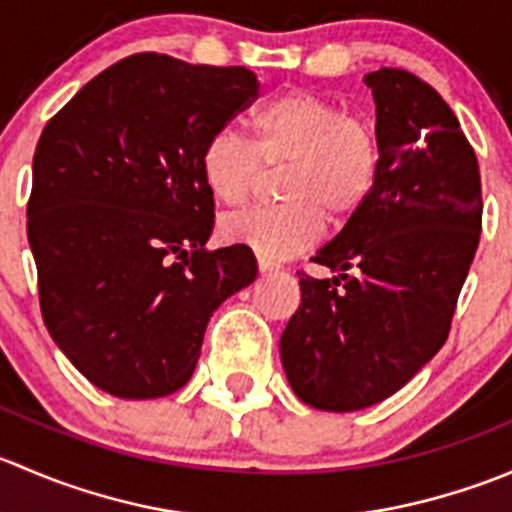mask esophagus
Segmentation results:
<instances>
[{
    "label": "esophagus",
    "instance_id": "1",
    "mask_svg": "<svg viewBox=\"0 0 512 512\" xmlns=\"http://www.w3.org/2000/svg\"><path fill=\"white\" fill-rule=\"evenodd\" d=\"M257 270H260L262 275H267V272H277V270H280V265H277V262H272V260H267V257L257 255Z\"/></svg>",
    "mask_w": 512,
    "mask_h": 512
}]
</instances>
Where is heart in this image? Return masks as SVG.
Returning <instances> with one entry per match:
<instances>
[{
  "instance_id": "b5f03b06",
  "label": "heart",
  "mask_w": 512,
  "mask_h": 512,
  "mask_svg": "<svg viewBox=\"0 0 512 512\" xmlns=\"http://www.w3.org/2000/svg\"><path fill=\"white\" fill-rule=\"evenodd\" d=\"M247 146L230 128L215 131L200 151V175L210 195L240 208L260 188L265 170L285 168L277 193L285 203L232 215L223 235L265 257H289L332 225L354 220L381 178V143L371 123L344 113L329 98L292 89L272 96L250 116Z\"/></svg>"
}]
</instances>
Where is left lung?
<instances>
[{"label": "left lung", "mask_w": 512, "mask_h": 512, "mask_svg": "<svg viewBox=\"0 0 512 512\" xmlns=\"http://www.w3.org/2000/svg\"><path fill=\"white\" fill-rule=\"evenodd\" d=\"M381 178L366 208L299 275L280 339L294 394L319 411L389 399L446 344L483 227L478 158L441 94L406 69L366 76Z\"/></svg>", "instance_id": "obj_1"}]
</instances>
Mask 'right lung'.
<instances>
[{
	"label": "right lung",
	"instance_id": "right-lung-1",
	"mask_svg": "<svg viewBox=\"0 0 512 512\" xmlns=\"http://www.w3.org/2000/svg\"><path fill=\"white\" fill-rule=\"evenodd\" d=\"M260 94L245 66L126 56L41 131L27 235L39 307L71 364L118 399L188 384L215 309L257 275L247 245L208 250L200 151Z\"/></svg>",
	"mask_w": 512,
	"mask_h": 512
}]
</instances>
